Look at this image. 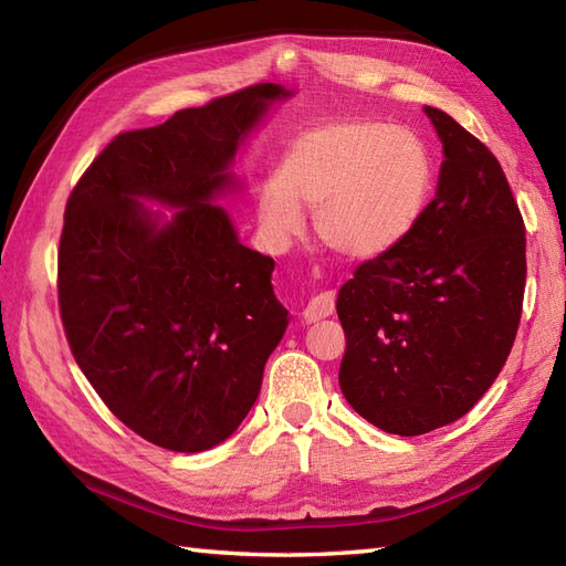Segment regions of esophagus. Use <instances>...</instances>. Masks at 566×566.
<instances>
[{
  "label": "esophagus",
  "instance_id": "obj_1",
  "mask_svg": "<svg viewBox=\"0 0 566 566\" xmlns=\"http://www.w3.org/2000/svg\"><path fill=\"white\" fill-rule=\"evenodd\" d=\"M333 308H335V294L333 292H321L314 298H308V304L304 306L302 316H304L306 323H314V321L331 316Z\"/></svg>",
  "mask_w": 566,
  "mask_h": 566
}]
</instances>
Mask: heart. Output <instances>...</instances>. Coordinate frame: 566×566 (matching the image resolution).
<instances>
[{"label":"heart","mask_w":566,"mask_h":566,"mask_svg":"<svg viewBox=\"0 0 566 566\" xmlns=\"http://www.w3.org/2000/svg\"><path fill=\"white\" fill-rule=\"evenodd\" d=\"M436 187V160L418 134L369 118L311 126L284 150L280 175L264 179L258 219L274 248L304 233V207L316 233L347 260H375L411 235Z\"/></svg>","instance_id":"1"}]
</instances>
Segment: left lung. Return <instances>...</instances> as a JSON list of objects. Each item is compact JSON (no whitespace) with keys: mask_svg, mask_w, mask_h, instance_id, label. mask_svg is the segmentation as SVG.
Returning a JSON list of instances; mask_svg holds the SVG:
<instances>
[{"mask_svg":"<svg viewBox=\"0 0 566 566\" xmlns=\"http://www.w3.org/2000/svg\"><path fill=\"white\" fill-rule=\"evenodd\" d=\"M442 143L436 199L416 231L338 292L340 389L394 436L454 423L499 377L518 333L525 226L482 140L423 106Z\"/></svg>","mask_w":566,"mask_h":566,"instance_id":"obj_1","label":"left lung"}]
</instances>
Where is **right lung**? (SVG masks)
<instances>
[{
    "instance_id": "right-lung-1",
    "label": "right lung",
    "mask_w": 566,
    "mask_h": 566,
    "mask_svg": "<svg viewBox=\"0 0 566 566\" xmlns=\"http://www.w3.org/2000/svg\"><path fill=\"white\" fill-rule=\"evenodd\" d=\"M292 94L262 82L116 136L67 199L57 298L70 350L109 411L158 448L231 438L290 326L274 260L240 243L216 201L243 191L235 155Z\"/></svg>"
}]
</instances>
